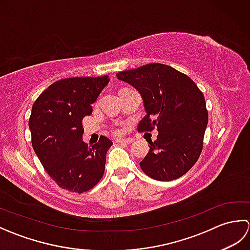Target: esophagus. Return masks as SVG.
Wrapping results in <instances>:
<instances>
[{"label": "esophagus", "instance_id": "obj_1", "mask_svg": "<svg viewBox=\"0 0 250 250\" xmlns=\"http://www.w3.org/2000/svg\"><path fill=\"white\" fill-rule=\"evenodd\" d=\"M133 142L132 139H120V140H116V143H121V144H131Z\"/></svg>", "mask_w": 250, "mask_h": 250}]
</instances>
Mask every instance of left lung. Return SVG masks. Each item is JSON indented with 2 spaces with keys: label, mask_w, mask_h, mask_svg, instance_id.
I'll return each instance as SVG.
<instances>
[{
  "label": "left lung",
  "mask_w": 250,
  "mask_h": 250,
  "mask_svg": "<svg viewBox=\"0 0 250 250\" xmlns=\"http://www.w3.org/2000/svg\"><path fill=\"white\" fill-rule=\"evenodd\" d=\"M140 92L146 116L139 131L158 130L155 142L141 161L143 172L161 182L177 179L194 166L203 147L208 113L203 93L187 75L149 63L116 74Z\"/></svg>",
  "instance_id": "8db88e82"
}]
</instances>
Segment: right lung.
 I'll return each instance as SVG.
<instances>
[{"label": "right lung", "instance_id": "1", "mask_svg": "<svg viewBox=\"0 0 250 250\" xmlns=\"http://www.w3.org/2000/svg\"><path fill=\"white\" fill-rule=\"evenodd\" d=\"M109 77H73L58 81L41 93L32 106L29 128L32 146L49 176L59 187L83 193L93 188L105 169L113 142L106 136L91 148L83 142V118Z\"/></svg>", "mask_w": 250, "mask_h": 250}]
</instances>
